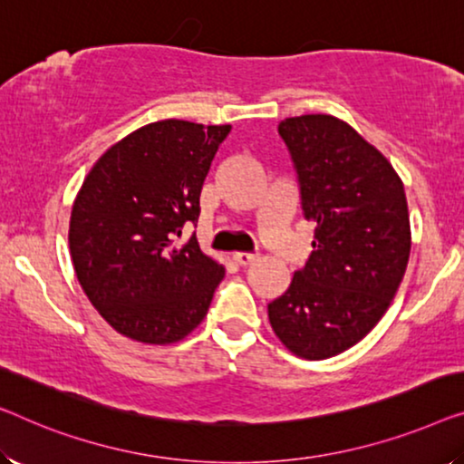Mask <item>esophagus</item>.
Segmentation results:
<instances>
[{
  "label": "esophagus",
  "mask_w": 464,
  "mask_h": 464,
  "mask_svg": "<svg viewBox=\"0 0 464 464\" xmlns=\"http://www.w3.org/2000/svg\"><path fill=\"white\" fill-rule=\"evenodd\" d=\"M233 260L237 262L239 266H247V265H252V262L256 260V254H247V252H235V254H233Z\"/></svg>",
  "instance_id": "1"
}]
</instances>
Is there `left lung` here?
<instances>
[{
	"label": "left lung",
	"mask_w": 464,
	"mask_h": 464,
	"mask_svg": "<svg viewBox=\"0 0 464 464\" xmlns=\"http://www.w3.org/2000/svg\"><path fill=\"white\" fill-rule=\"evenodd\" d=\"M276 130L314 239L268 319L294 354L324 361L361 342L396 295L411 256L409 206L392 164L343 121L306 114Z\"/></svg>",
	"instance_id": "obj_1"
}]
</instances>
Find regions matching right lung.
Segmentation results:
<instances>
[{
  "mask_svg": "<svg viewBox=\"0 0 464 464\" xmlns=\"http://www.w3.org/2000/svg\"><path fill=\"white\" fill-rule=\"evenodd\" d=\"M231 124L160 121L93 164L71 214V256L89 302L119 334L172 343L208 313L225 268L199 250V193Z\"/></svg>",
  "mask_w": 464,
  "mask_h": 464,
  "instance_id": "right-lung-1",
  "label": "right lung"
}]
</instances>
